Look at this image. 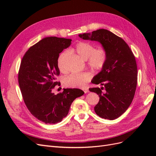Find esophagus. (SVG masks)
Wrapping results in <instances>:
<instances>
[{"instance_id":"obj_1","label":"esophagus","mask_w":156,"mask_h":156,"mask_svg":"<svg viewBox=\"0 0 156 156\" xmlns=\"http://www.w3.org/2000/svg\"><path fill=\"white\" fill-rule=\"evenodd\" d=\"M83 91H84V92L85 93V94H87V93H88V92H89V90H88V89L87 88H84L83 89Z\"/></svg>"}]
</instances>
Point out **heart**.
<instances>
[{
    "label": "heart",
    "mask_w": 156,
    "mask_h": 156,
    "mask_svg": "<svg viewBox=\"0 0 156 156\" xmlns=\"http://www.w3.org/2000/svg\"><path fill=\"white\" fill-rule=\"evenodd\" d=\"M70 51L76 53L80 57L87 60L88 66L94 71L101 70L106 62L107 54L105 49H96L92 44L85 41H79ZM69 54L66 51L60 53L57 60V65L59 69L64 70V62ZM92 75L89 72L71 73L64 79V83L68 87H82L90 81Z\"/></svg>",
    "instance_id": "1"
}]
</instances>
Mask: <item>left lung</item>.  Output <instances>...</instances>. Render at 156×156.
Returning <instances> with one entry per match:
<instances>
[{
  "instance_id": "1",
  "label": "left lung",
  "mask_w": 156,
  "mask_h": 156,
  "mask_svg": "<svg viewBox=\"0 0 156 156\" xmlns=\"http://www.w3.org/2000/svg\"><path fill=\"white\" fill-rule=\"evenodd\" d=\"M79 36L100 42L107 52L104 66L91 81L103 87L89 88V90L100 97L94 107L96 115L102 119L115 120L126 112L135 96L137 83L135 56L123 39L108 30L99 29ZM103 89L105 93L102 91Z\"/></svg>"
}]
</instances>
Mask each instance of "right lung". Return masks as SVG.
<instances>
[{"label": "right lung", "mask_w": 156, "mask_h": 156, "mask_svg": "<svg viewBox=\"0 0 156 156\" xmlns=\"http://www.w3.org/2000/svg\"><path fill=\"white\" fill-rule=\"evenodd\" d=\"M72 44V40L47 37L30 47L22 58L18 81L25 105L31 114L45 124H56L67 116L75 98L84 92L78 88H64L56 95L60 74L59 54Z\"/></svg>", "instance_id": "1"}]
</instances>
